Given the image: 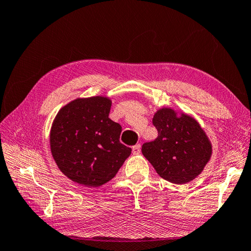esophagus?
I'll use <instances>...</instances> for the list:
<instances>
[{"label":"esophagus","mask_w":251,"mask_h":251,"mask_svg":"<svg viewBox=\"0 0 251 251\" xmlns=\"http://www.w3.org/2000/svg\"><path fill=\"white\" fill-rule=\"evenodd\" d=\"M132 153L134 154H139L140 153V145H136L132 147Z\"/></svg>","instance_id":"esophagus-1"}]
</instances>
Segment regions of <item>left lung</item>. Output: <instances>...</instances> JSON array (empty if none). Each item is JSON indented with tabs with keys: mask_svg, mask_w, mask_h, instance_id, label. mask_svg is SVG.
<instances>
[{
	"mask_svg": "<svg viewBox=\"0 0 251 251\" xmlns=\"http://www.w3.org/2000/svg\"><path fill=\"white\" fill-rule=\"evenodd\" d=\"M158 138L142 145L146 156L162 178L173 184H186L202 172L212 147L198 122L191 116L163 107L152 120Z\"/></svg>",
	"mask_w": 251,
	"mask_h": 251,
	"instance_id": "1",
	"label": "left lung"
}]
</instances>
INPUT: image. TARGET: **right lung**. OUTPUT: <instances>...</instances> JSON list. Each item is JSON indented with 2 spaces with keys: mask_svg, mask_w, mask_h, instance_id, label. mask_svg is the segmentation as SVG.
I'll return each instance as SVG.
<instances>
[{
  "mask_svg": "<svg viewBox=\"0 0 251 251\" xmlns=\"http://www.w3.org/2000/svg\"><path fill=\"white\" fill-rule=\"evenodd\" d=\"M109 98L76 99L53 122L51 152L62 173L75 183L98 187L116 175L131 149L121 144L122 126L109 119Z\"/></svg>",
  "mask_w": 251,
  "mask_h": 251,
  "instance_id": "add662e5",
  "label": "right lung"
}]
</instances>
